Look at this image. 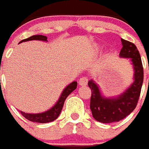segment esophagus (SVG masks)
<instances>
[{
  "label": "esophagus",
  "instance_id": "esophagus-1",
  "mask_svg": "<svg viewBox=\"0 0 149 149\" xmlns=\"http://www.w3.org/2000/svg\"><path fill=\"white\" fill-rule=\"evenodd\" d=\"M79 83L80 86H86L88 83V77H82L79 79Z\"/></svg>",
  "mask_w": 149,
  "mask_h": 149
}]
</instances>
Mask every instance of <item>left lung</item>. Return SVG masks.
<instances>
[{
    "instance_id": "8db88e82",
    "label": "left lung",
    "mask_w": 149,
    "mask_h": 149,
    "mask_svg": "<svg viewBox=\"0 0 149 149\" xmlns=\"http://www.w3.org/2000/svg\"><path fill=\"white\" fill-rule=\"evenodd\" d=\"M121 57L130 58L134 68V82L127 91L114 98H104L101 95L98 85L92 79L88 85L92 91L90 109L92 116L98 122L104 123L118 122L124 119L136 108L142 89L144 72L140 54L132 42L121 38Z\"/></svg>"
}]
</instances>
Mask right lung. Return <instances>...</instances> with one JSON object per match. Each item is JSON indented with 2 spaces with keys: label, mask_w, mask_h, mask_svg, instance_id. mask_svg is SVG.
Segmentation results:
<instances>
[{
  "label": "right lung",
  "mask_w": 149,
  "mask_h": 149,
  "mask_svg": "<svg viewBox=\"0 0 149 149\" xmlns=\"http://www.w3.org/2000/svg\"><path fill=\"white\" fill-rule=\"evenodd\" d=\"M30 40H42V41H47V37L42 35H36V36H32L31 37L26 39L22 40L19 43L23 42H27ZM77 86V82H72V83L67 86L65 89L63 90L62 94H61V97H60L58 102L56 103V104L52 108H51L48 111L44 112V113H26L20 111L21 114L26 118L29 120L32 121V122H37V123H45L52 122V121L55 120L58 116L60 115L61 112V110L63 108V104H64L65 100L67 98V96L70 95L72 92H73Z\"/></svg>",
  "instance_id": "1"
}]
</instances>
